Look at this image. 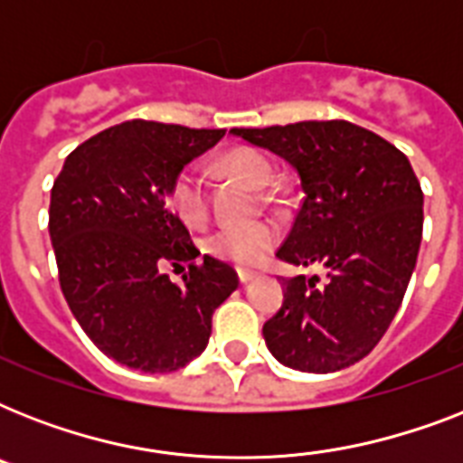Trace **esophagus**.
<instances>
[{
    "mask_svg": "<svg viewBox=\"0 0 463 463\" xmlns=\"http://www.w3.org/2000/svg\"><path fill=\"white\" fill-rule=\"evenodd\" d=\"M238 279H240V283H250L257 279V274H252V271H238Z\"/></svg>",
    "mask_w": 463,
    "mask_h": 463,
    "instance_id": "esophagus-1",
    "label": "esophagus"
}]
</instances>
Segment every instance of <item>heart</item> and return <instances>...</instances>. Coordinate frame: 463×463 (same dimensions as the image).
<instances>
[{"instance_id":"b5f03b06","label":"heart","mask_w":463,"mask_h":463,"mask_svg":"<svg viewBox=\"0 0 463 463\" xmlns=\"http://www.w3.org/2000/svg\"><path fill=\"white\" fill-rule=\"evenodd\" d=\"M221 173L232 175L247 182L250 187L264 189L274 180V165L267 156L254 148H232L218 160ZM167 203L182 223L199 228L209 218V203L203 192L202 177L194 170H182L167 189ZM279 242V231L271 223L228 225L211 232L206 240V252L216 260L231 261L240 269H257L269 260Z\"/></svg>"}]
</instances>
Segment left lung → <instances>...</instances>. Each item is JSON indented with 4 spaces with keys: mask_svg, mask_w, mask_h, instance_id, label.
Segmentation results:
<instances>
[{
    "mask_svg": "<svg viewBox=\"0 0 463 463\" xmlns=\"http://www.w3.org/2000/svg\"><path fill=\"white\" fill-rule=\"evenodd\" d=\"M281 156L300 175L305 199L276 257L319 276L283 281V305L264 341L300 373H336L380 344L416 269L423 192L409 158L345 119L232 129Z\"/></svg>",
    "mask_w": 463,
    "mask_h": 463,
    "instance_id": "left-lung-1",
    "label": "left lung"
}]
</instances>
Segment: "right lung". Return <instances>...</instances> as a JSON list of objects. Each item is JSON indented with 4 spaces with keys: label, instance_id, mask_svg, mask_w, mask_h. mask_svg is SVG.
<instances>
[{
    "label": "right lung",
    "instance_id": "obj_1",
    "mask_svg": "<svg viewBox=\"0 0 463 463\" xmlns=\"http://www.w3.org/2000/svg\"><path fill=\"white\" fill-rule=\"evenodd\" d=\"M225 129L129 119L90 137L64 160L50 196L61 293L86 336L119 365L173 373L211 336V317L238 274L192 245L167 209V189ZM187 260L177 287L162 274Z\"/></svg>",
    "mask_w": 463,
    "mask_h": 463
}]
</instances>
